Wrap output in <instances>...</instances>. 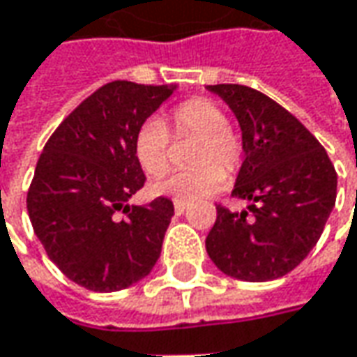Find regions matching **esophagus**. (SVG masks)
I'll return each instance as SVG.
<instances>
[{
	"label": "esophagus",
	"mask_w": 357,
	"mask_h": 357,
	"mask_svg": "<svg viewBox=\"0 0 357 357\" xmlns=\"http://www.w3.org/2000/svg\"><path fill=\"white\" fill-rule=\"evenodd\" d=\"M174 209H176V213H178V215H181V213L185 211V203L174 202Z\"/></svg>",
	"instance_id": "esophagus-1"
}]
</instances>
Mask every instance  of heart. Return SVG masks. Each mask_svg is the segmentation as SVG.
I'll return each instance as SVG.
<instances>
[{"label": "heart", "instance_id": "b5f03b06", "mask_svg": "<svg viewBox=\"0 0 357 357\" xmlns=\"http://www.w3.org/2000/svg\"><path fill=\"white\" fill-rule=\"evenodd\" d=\"M197 138L190 155L195 167L176 172L154 183V193L176 202L193 203L221 190L228 174L243 164V140L227 122L225 110L215 100L193 96L179 102L169 112V130L160 120H146L134 136V158L150 178L164 176L169 167L172 142Z\"/></svg>", "mask_w": 357, "mask_h": 357}]
</instances>
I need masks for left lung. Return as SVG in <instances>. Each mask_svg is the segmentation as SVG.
<instances>
[{"label": "left lung", "instance_id": "8db88e82", "mask_svg": "<svg viewBox=\"0 0 357 357\" xmlns=\"http://www.w3.org/2000/svg\"><path fill=\"white\" fill-rule=\"evenodd\" d=\"M235 112L245 160L233 197L249 211L217 205L205 249L229 277L264 282L284 277L318 243L336 203L334 164L308 128L266 94L243 84H209Z\"/></svg>", "mask_w": 357, "mask_h": 357}]
</instances>
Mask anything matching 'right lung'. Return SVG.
<instances>
[{
    "mask_svg": "<svg viewBox=\"0 0 357 357\" xmlns=\"http://www.w3.org/2000/svg\"><path fill=\"white\" fill-rule=\"evenodd\" d=\"M172 91L106 82L56 126L39 155L27 191L33 231L59 271L84 289H126L160 259L174 203L128 205L146 183L132 144Z\"/></svg>",
    "mask_w": 357,
    "mask_h": 357,
    "instance_id": "obj_1",
    "label": "right lung"
}]
</instances>
